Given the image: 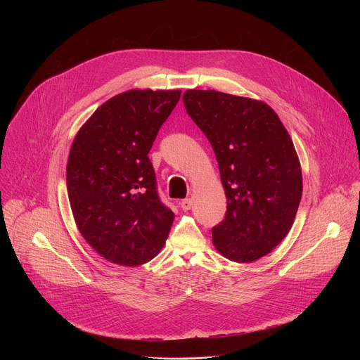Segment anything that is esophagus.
Masks as SVG:
<instances>
[{
	"label": "esophagus",
	"instance_id": "obj_1",
	"mask_svg": "<svg viewBox=\"0 0 360 360\" xmlns=\"http://www.w3.org/2000/svg\"><path fill=\"white\" fill-rule=\"evenodd\" d=\"M179 205H181L182 211H189V210L192 208V200H191V199H182V200L179 202Z\"/></svg>",
	"mask_w": 360,
	"mask_h": 360
}]
</instances>
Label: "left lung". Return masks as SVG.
Listing matches in <instances>:
<instances>
[{
	"label": "left lung",
	"instance_id": "obj_1",
	"mask_svg": "<svg viewBox=\"0 0 360 360\" xmlns=\"http://www.w3.org/2000/svg\"><path fill=\"white\" fill-rule=\"evenodd\" d=\"M182 99L214 148L226 195L212 242L229 261L259 259L282 242L297 212L302 171L293 142L262 101L214 89H188Z\"/></svg>",
	"mask_w": 360,
	"mask_h": 360
}]
</instances>
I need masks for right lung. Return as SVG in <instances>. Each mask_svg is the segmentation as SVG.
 I'll use <instances>...</instances> for the list:
<instances>
[{
    "instance_id": "add662e5",
    "label": "right lung",
    "mask_w": 360,
    "mask_h": 360,
    "mask_svg": "<svg viewBox=\"0 0 360 360\" xmlns=\"http://www.w3.org/2000/svg\"><path fill=\"white\" fill-rule=\"evenodd\" d=\"M181 91L131 89L104 102L81 127L67 164L78 231L110 262L138 266L164 248L174 212L161 202L148 158Z\"/></svg>"
}]
</instances>
